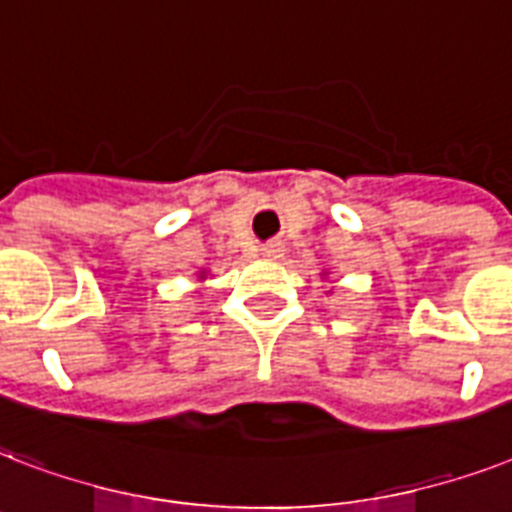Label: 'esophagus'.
<instances>
[{"mask_svg": "<svg viewBox=\"0 0 512 512\" xmlns=\"http://www.w3.org/2000/svg\"><path fill=\"white\" fill-rule=\"evenodd\" d=\"M261 256L264 259H280L283 256V243H267L261 248Z\"/></svg>", "mask_w": 512, "mask_h": 512, "instance_id": "34e87169", "label": "esophagus"}]
</instances>
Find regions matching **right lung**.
Returning <instances> with one entry per match:
<instances>
[{
    "instance_id": "1",
    "label": "right lung",
    "mask_w": 512,
    "mask_h": 512,
    "mask_svg": "<svg viewBox=\"0 0 512 512\" xmlns=\"http://www.w3.org/2000/svg\"><path fill=\"white\" fill-rule=\"evenodd\" d=\"M200 277H205V272H200Z\"/></svg>"
}]
</instances>
